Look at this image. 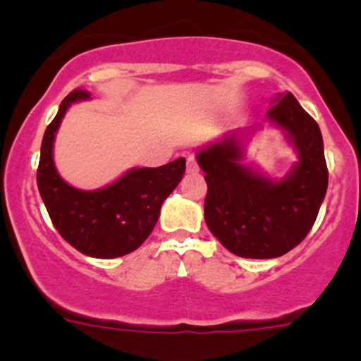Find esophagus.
<instances>
[{
    "instance_id": "esophagus-1",
    "label": "esophagus",
    "mask_w": 361,
    "mask_h": 361,
    "mask_svg": "<svg viewBox=\"0 0 361 361\" xmlns=\"http://www.w3.org/2000/svg\"><path fill=\"white\" fill-rule=\"evenodd\" d=\"M197 171V162H195L194 155H188L187 157V173H195Z\"/></svg>"
}]
</instances>
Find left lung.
Masks as SVG:
<instances>
[{
	"label": "left lung",
	"mask_w": 361,
	"mask_h": 361,
	"mask_svg": "<svg viewBox=\"0 0 361 361\" xmlns=\"http://www.w3.org/2000/svg\"><path fill=\"white\" fill-rule=\"evenodd\" d=\"M267 118L285 133L298 155L281 180L243 162L245 137L258 127L225 134L197 152L207 183V228L228 251L245 258H276L300 245L329 187L322 130L293 94H278Z\"/></svg>",
	"instance_id": "8db88e82"
}]
</instances>
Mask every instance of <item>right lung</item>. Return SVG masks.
Segmentation results:
<instances>
[{"label": "right lung", "instance_id": "obj_1", "mask_svg": "<svg viewBox=\"0 0 361 361\" xmlns=\"http://www.w3.org/2000/svg\"><path fill=\"white\" fill-rule=\"evenodd\" d=\"M89 97V92L76 89L63 99L43 136L36 181L50 220L64 241L87 257L116 258L140 248L152 234L160 206L183 178L185 159L160 167H133L97 190L71 187L54 164V140L68 108Z\"/></svg>", "mask_w": 361, "mask_h": 361}]
</instances>
